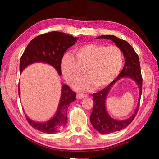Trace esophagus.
Segmentation results:
<instances>
[{
	"instance_id": "obj_1",
	"label": "esophagus",
	"mask_w": 159,
	"mask_h": 159,
	"mask_svg": "<svg viewBox=\"0 0 159 159\" xmlns=\"http://www.w3.org/2000/svg\"><path fill=\"white\" fill-rule=\"evenodd\" d=\"M85 97H88L87 94H83V93H78V94L76 95V98H77V99H82V98H85Z\"/></svg>"
}]
</instances>
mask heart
Here are the masks:
<instances>
[{
    "instance_id": "b5f03b06",
    "label": "heart",
    "mask_w": 159,
    "mask_h": 159,
    "mask_svg": "<svg viewBox=\"0 0 159 159\" xmlns=\"http://www.w3.org/2000/svg\"><path fill=\"white\" fill-rule=\"evenodd\" d=\"M75 57L65 54L61 59V69L65 80L73 85L84 75L87 77L80 81L77 87L87 91L94 85L102 88L115 79L123 64V54L121 49L115 46H105L89 43L76 48Z\"/></svg>"
}]
</instances>
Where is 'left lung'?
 Returning a JSON list of instances; mask_svg holds the SVG:
<instances>
[{"instance_id": "obj_1", "label": "left lung", "mask_w": 159, "mask_h": 159, "mask_svg": "<svg viewBox=\"0 0 159 159\" xmlns=\"http://www.w3.org/2000/svg\"><path fill=\"white\" fill-rule=\"evenodd\" d=\"M99 38L111 40L121 49L125 57V66L117 78L109 84L106 88L92 95L93 98V107L92 113L90 115L91 123L99 133L109 134L121 131L127 127L135 117L140 104L143 79L139 56L133 47L127 41L120 39L113 35H102L98 37L97 39ZM125 76L132 78L138 85L139 88V102L136 111L131 118L123 121H117L111 118L108 115L105 108V100L109 90L112 85L117 80Z\"/></svg>"}]
</instances>
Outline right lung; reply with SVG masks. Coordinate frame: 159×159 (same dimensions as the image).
<instances>
[{"instance_id":"obj_1","label":"right lung","mask_w":159,"mask_h":159,"mask_svg":"<svg viewBox=\"0 0 159 159\" xmlns=\"http://www.w3.org/2000/svg\"><path fill=\"white\" fill-rule=\"evenodd\" d=\"M78 38L60 32H50L39 35L32 40L28 44L21 56L20 73L26 67L36 62H44L52 66L60 75H61V61L64 52L74 45ZM18 95L20 97V86L18 85ZM76 93L68 85H63L60 103L54 117L45 123L32 121L25 115L30 125L36 130L48 134L58 133L63 129L68 121L67 111L70 104L76 100Z\"/></svg>"}]
</instances>
